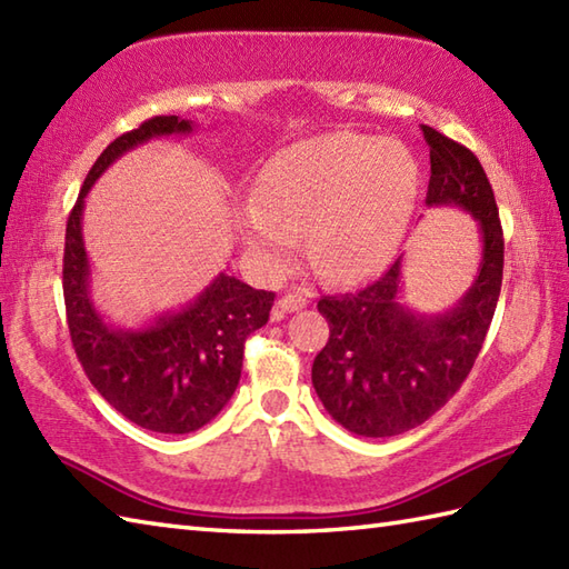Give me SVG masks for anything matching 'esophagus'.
I'll return each mask as SVG.
<instances>
[{
  "label": "esophagus",
  "instance_id": "esophagus-1",
  "mask_svg": "<svg viewBox=\"0 0 569 569\" xmlns=\"http://www.w3.org/2000/svg\"><path fill=\"white\" fill-rule=\"evenodd\" d=\"M309 305V297L301 295V292H289L284 295L280 301H277V309H274V319H282L284 313H292L305 309Z\"/></svg>",
  "mask_w": 569,
  "mask_h": 569
}]
</instances>
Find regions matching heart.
I'll return each mask as SVG.
<instances>
[{
    "label": "heart",
    "instance_id": "heart-1",
    "mask_svg": "<svg viewBox=\"0 0 569 569\" xmlns=\"http://www.w3.org/2000/svg\"><path fill=\"white\" fill-rule=\"evenodd\" d=\"M419 189L407 148L360 133L289 146L260 172L258 197L238 211L248 248L282 270L309 229L311 268L331 282L368 277L397 250Z\"/></svg>",
    "mask_w": 569,
    "mask_h": 569
}]
</instances>
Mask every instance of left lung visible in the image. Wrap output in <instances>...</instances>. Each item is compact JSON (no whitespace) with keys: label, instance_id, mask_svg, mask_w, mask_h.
<instances>
[{"label":"left lung","instance_id":"obj_1","mask_svg":"<svg viewBox=\"0 0 569 569\" xmlns=\"http://www.w3.org/2000/svg\"><path fill=\"white\" fill-rule=\"evenodd\" d=\"M431 148L428 207H460L479 226L482 262L472 287L443 313L401 301V258L360 292L321 297L331 326L311 382L350 433L387 438L421 426L456 395L482 350L503 272V233L487 174L472 150L421 126Z\"/></svg>","mask_w":569,"mask_h":569}]
</instances>
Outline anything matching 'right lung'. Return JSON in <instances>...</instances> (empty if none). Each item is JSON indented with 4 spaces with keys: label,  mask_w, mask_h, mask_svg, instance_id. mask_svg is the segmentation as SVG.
<instances>
[{
    "label": "right lung",
    "mask_w": 569,
    "mask_h": 569,
    "mask_svg": "<svg viewBox=\"0 0 569 569\" xmlns=\"http://www.w3.org/2000/svg\"><path fill=\"white\" fill-rule=\"evenodd\" d=\"M192 131L194 123L187 119L153 117L109 143L70 211L62 256L68 328L84 375L126 419L170 436L197 431L229 403L241 380L246 338L268 323L274 292L221 272L180 311L160 313L143 328L111 326L90 297L82 209L87 192L113 160L150 138Z\"/></svg>",
    "instance_id": "1"
}]
</instances>
